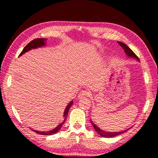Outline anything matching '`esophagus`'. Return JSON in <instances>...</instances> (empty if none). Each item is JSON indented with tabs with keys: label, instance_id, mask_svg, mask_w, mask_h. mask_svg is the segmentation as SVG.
Here are the masks:
<instances>
[{
	"label": "esophagus",
	"instance_id": "34e87169",
	"mask_svg": "<svg viewBox=\"0 0 158 158\" xmlns=\"http://www.w3.org/2000/svg\"><path fill=\"white\" fill-rule=\"evenodd\" d=\"M90 93L89 91H87V90H81V91L79 93V94L78 95V98L79 99H81L85 97H89V96H90Z\"/></svg>",
	"mask_w": 158,
	"mask_h": 158
}]
</instances>
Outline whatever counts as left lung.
<instances>
[{"label":"left lung","instance_id":"left-lung-1","mask_svg":"<svg viewBox=\"0 0 158 158\" xmlns=\"http://www.w3.org/2000/svg\"><path fill=\"white\" fill-rule=\"evenodd\" d=\"M118 43L120 44V46H121L123 49H124V52L125 53V54H126L128 57H130V58H135L136 60H138V61H140L139 59V58L136 56V54L135 53H134L132 50H131L129 47H128L126 44L123 43L121 42H118ZM90 123H91V125L94 127L95 130L97 132L99 135H100L101 137H106V138H110V137H116V136L118 135H121L125 132H126L128 130L130 129V128H128V129L125 130L124 131H121V132H106V131L105 130H102V129H100V127H98L97 125H96L94 123H93L91 119H90ZM131 128V127H130Z\"/></svg>","mask_w":158,"mask_h":158}]
</instances>
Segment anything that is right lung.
Wrapping results in <instances>:
<instances>
[{
    "mask_svg": "<svg viewBox=\"0 0 158 158\" xmlns=\"http://www.w3.org/2000/svg\"><path fill=\"white\" fill-rule=\"evenodd\" d=\"M46 41H47V39H43V38H37V39L33 40H32L31 42H29V43L26 45L24 48H23V51L21 52V53L19 54V56L21 55H23V53H25L26 52H28V51H30L31 49H37V48L45 46V44H46ZM73 101H71L68 104V106H66L65 111H64V114H63L64 121L58 125L56 127H55L54 129L49 130V131H44H44H36L35 130H33V131H34L35 132L40 134V135H53V134L58 132L61 128V127H62V125L64 124V123L65 122L66 118H67V116H68V114L69 109H70L72 105H73Z\"/></svg>",
    "mask_w": 158,
    "mask_h": 158,
    "instance_id": "right-lung-1",
    "label": "right lung"
}]
</instances>
